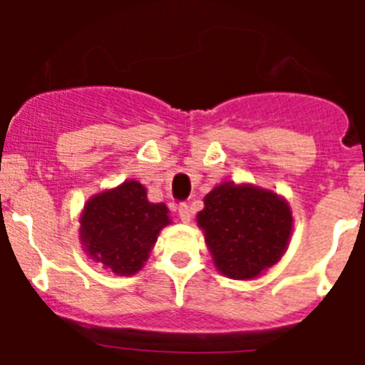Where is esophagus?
Returning a JSON list of instances; mask_svg holds the SVG:
<instances>
[{
    "mask_svg": "<svg viewBox=\"0 0 365 365\" xmlns=\"http://www.w3.org/2000/svg\"><path fill=\"white\" fill-rule=\"evenodd\" d=\"M177 212H179V217L182 222L192 221V208H190V205H186V202H180L179 208H177Z\"/></svg>",
    "mask_w": 365,
    "mask_h": 365,
    "instance_id": "esophagus-1",
    "label": "esophagus"
}]
</instances>
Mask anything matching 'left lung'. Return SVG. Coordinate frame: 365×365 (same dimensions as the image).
<instances>
[{
    "label": "left lung",
    "mask_w": 365,
    "mask_h": 365,
    "mask_svg": "<svg viewBox=\"0 0 365 365\" xmlns=\"http://www.w3.org/2000/svg\"><path fill=\"white\" fill-rule=\"evenodd\" d=\"M197 222L217 269L234 279L256 278L276 265L292 230L291 210L283 199L235 185L212 190Z\"/></svg>",
    "instance_id": "1"
}]
</instances>
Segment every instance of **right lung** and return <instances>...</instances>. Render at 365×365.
I'll use <instances>...</instances> for the list:
<instances>
[{
    "label": "right lung",
    "mask_w": 365,
    "mask_h": 365,
    "mask_svg": "<svg viewBox=\"0 0 365 365\" xmlns=\"http://www.w3.org/2000/svg\"><path fill=\"white\" fill-rule=\"evenodd\" d=\"M168 222L166 206L148 201L146 188L130 180L87 202L80 234L93 259L128 276L143 269L160 228Z\"/></svg>",
    "instance_id": "add662e5"
}]
</instances>
